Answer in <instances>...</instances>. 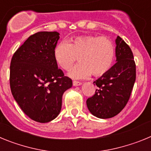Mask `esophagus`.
Returning <instances> with one entry per match:
<instances>
[{"label": "esophagus", "mask_w": 151, "mask_h": 151, "mask_svg": "<svg viewBox=\"0 0 151 151\" xmlns=\"http://www.w3.org/2000/svg\"><path fill=\"white\" fill-rule=\"evenodd\" d=\"M73 85H74V86H78V85H82V83H81V82H77V81H73Z\"/></svg>", "instance_id": "1"}]
</instances>
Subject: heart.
Masks as SVG:
<instances>
[{
  "label": "heart",
  "mask_w": 151,
  "mask_h": 151,
  "mask_svg": "<svg viewBox=\"0 0 151 151\" xmlns=\"http://www.w3.org/2000/svg\"><path fill=\"white\" fill-rule=\"evenodd\" d=\"M56 62L61 69L69 70L78 58L79 63L69 73L76 79L93 75L101 76L113 66L116 57L114 44L110 38L97 35L77 36L69 42H61L54 50Z\"/></svg>",
  "instance_id": "obj_1"
}]
</instances>
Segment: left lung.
I'll use <instances>...</instances> for the list:
<instances>
[{"mask_svg": "<svg viewBox=\"0 0 151 151\" xmlns=\"http://www.w3.org/2000/svg\"><path fill=\"white\" fill-rule=\"evenodd\" d=\"M117 63L95 82V93L86 101L89 111L97 118L109 119L120 113L130 98L136 78V65L130 47L117 36Z\"/></svg>", "mask_w": 151, "mask_h": 151, "instance_id": "obj_1", "label": "left lung"}]
</instances>
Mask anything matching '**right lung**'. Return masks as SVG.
Instances as JSON below:
<instances>
[{"label": "right lung", "mask_w": 151, "mask_h": 151, "mask_svg": "<svg viewBox=\"0 0 151 151\" xmlns=\"http://www.w3.org/2000/svg\"><path fill=\"white\" fill-rule=\"evenodd\" d=\"M57 32H39L21 45L10 63V85L14 99L26 116L45 123L59 115L62 96L73 86L54 57Z\"/></svg>", "instance_id": "obj_1"}]
</instances>
